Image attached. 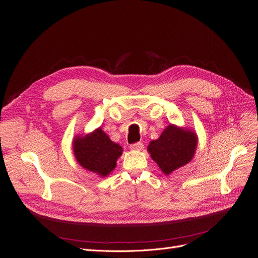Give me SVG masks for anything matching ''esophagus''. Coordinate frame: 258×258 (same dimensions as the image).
<instances>
[{
    "label": "esophagus",
    "instance_id": "1",
    "mask_svg": "<svg viewBox=\"0 0 258 258\" xmlns=\"http://www.w3.org/2000/svg\"><path fill=\"white\" fill-rule=\"evenodd\" d=\"M143 144L141 143V142H138V143H134V144H132L131 146H130V148L131 150H133V151H142L143 150Z\"/></svg>",
    "mask_w": 258,
    "mask_h": 258
}]
</instances>
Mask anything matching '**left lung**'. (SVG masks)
<instances>
[{"instance_id": "left-lung-1", "label": "left lung", "mask_w": 258, "mask_h": 258, "mask_svg": "<svg viewBox=\"0 0 258 258\" xmlns=\"http://www.w3.org/2000/svg\"><path fill=\"white\" fill-rule=\"evenodd\" d=\"M197 146L198 135L194 130L170 123L157 140L148 144L147 152L161 171L169 175L192 160Z\"/></svg>"}]
</instances>
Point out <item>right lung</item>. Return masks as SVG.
<instances>
[{"instance_id": "obj_1", "label": "right lung", "mask_w": 258, "mask_h": 258, "mask_svg": "<svg viewBox=\"0 0 258 258\" xmlns=\"http://www.w3.org/2000/svg\"><path fill=\"white\" fill-rule=\"evenodd\" d=\"M77 163L87 170L104 178L117 165L122 147L113 142L101 127L81 136L76 135L72 142Z\"/></svg>"}]
</instances>
